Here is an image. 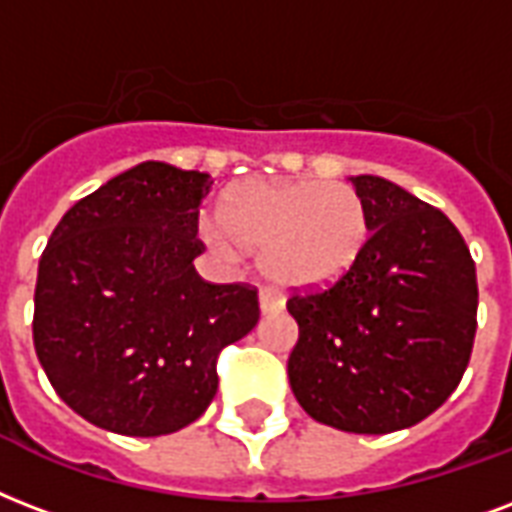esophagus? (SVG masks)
Wrapping results in <instances>:
<instances>
[{"label":"esophagus","mask_w":512,"mask_h":512,"mask_svg":"<svg viewBox=\"0 0 512 512\" xmlns=\"http://www.w3.org/2000/svg\"><path fill=\"white\" fill-rule=\"evenodd\" d=\"M284 308V300L271 290H263L260 292V311L263 314H276V311H282Z\"/></svg>","instance_id":"34e87169"}]
</instances>
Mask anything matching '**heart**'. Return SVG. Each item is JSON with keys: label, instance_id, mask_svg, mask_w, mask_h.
Here are the masks:
<instances>
[{"label": "heart", "instance_id": "obj_1", "mask_svg": "<svg viewBox=\"0 0 512 512\" xmlns=\"http://www.w3.org/2000/svg\"><path fill=\"white\" fill-rule=\"evenodd\" d=\"M220 220H206L201 236L214 252L236 244L260 252V268L282 290H327L354 271L370 241L362 195L341 182L271 179L233 187Z\"/></svg>", "mask_w": 512, "mask_h": 512}]
</instances>
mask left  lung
I'll list each match as a JSON object with an SVG mask.
<instances>
[{"instance_id":"left-lung-1","label":"left lung","mask_w":512,"mask_h":512,"mask_svg":"<svg viewBox=\"0 0 512 512\" xmlns=\"http://www.w3.org/2000/svg\"><path fill=\"white\" fill-rule=\"evenodd\" d=\"M370 241L349 276L292 295L298 343L287 376L319 424L386 435L438 411L475 341L478 282L462 233L435 206L373 174L351 177Z\"/></svg>"}]
</instances>
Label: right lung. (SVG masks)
Instances as JSON below:
<instances>
[{
  "label": "right lung",
  "mask_w": 512,
  "mask_h": 512,
  "mask_svg": "<svg viewBox=\"0 0 512 512\" xmlns=\"http://www.w3.org/2000/svg\"><path fill=\"white\" fill-rule=\"evenodd\" d=\"M212 179L139 163L69 209L39 257L34 349L56 395L96 427L158 438L217 395V354L260 319L257 290L193 260Z\"/></svg>",
  "instance_id": "right-lung-1"
}]
</instances>
